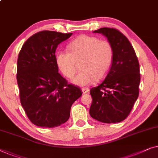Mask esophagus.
<instances>
[{
    "label": "esophagus",
    "mask_w": 158,
    "mask_h": 158,
    "mask_svg": "<svg viewBox=\"0 0 158 158\" xmlns=\"http://www.w3.org/2000/svg\"><path fill=\"white\" fill-rule=\"evenodd\" d=\"M81 91H82V92H83V94H86V93H87L89 91V89L87 87H84V88L81 89Z\"/></svg>",
    "instance_id": "obj_1"
}]
</instances>
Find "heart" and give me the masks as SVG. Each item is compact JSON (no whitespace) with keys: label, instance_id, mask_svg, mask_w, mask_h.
<instances>
[{"label":"heart","instance_id":"1","mask_svg":"<svg viewBox=\"0 0 158 158\" xmlns=\"http://www.w3.org/2000/svg\"><path fill=\"white\" fill-rule=\"evenodd\" d=\"M69 52L60 50L56 54V64L60 72L72 78L81 62L80 72L73 79L79 86L89 84L95 79L103 78L112 64L114 49L110 41L98 37L81 35L68 44Z\"/></svg>","mask_w":158,"mask_h":158}]
</instances>
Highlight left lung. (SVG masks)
<instances>
[{
    "instance_id": "8db88e82",
    "label": "left lung",
    "mask_w": 158,
    "mask_h": 158,
    "mask_svg": "<svg viewBox=\"0 0 158 158\" xmlns=\"http://www.w3.org/2000/svg\"><path fill=\"white\" fill-rule=\"evenodd\" d=\"M94 33L107 38L113 46L114 58L104 81L90 89L89 114L102 123H119L128 117L139 96V61L132 44L119 30L101 28Z\"/></svg>"
}]
</instances>
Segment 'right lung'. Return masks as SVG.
<instances>
[{
  "label": "right lung",
  "mask_w": 158,
  "mask_h": 158,
  "mask_svg": "<svg viewBox=\"0 0 158 158\" xmlns=\"http://www.w3.org/2000/svg\"><path fill=\"white\" fill-rule=\"evenodd\" d=\"M72 33L42 31L23 44L17 61V82L21 104L31 123L42 127L65 123L81 89L61 76L56 49Z\"/></svg>",
  "instance_id": "add662e5"
}]
</instances>
